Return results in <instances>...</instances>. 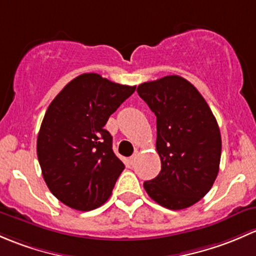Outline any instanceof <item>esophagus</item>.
Segmentation results:
<instances>
[{"label":"esophagus","instance_id":"esophagus-1","mask_svg":"<svg viewBox=\"0 0 256 256\" xmlns=\"http://www.w3.org/2000/svg\"><path fill=\"white\" fill-rule=\"evenodd\" d=\"M136 156H138V152H136V154H133L130 156V159H129V162H130V164H134V162H136Z\"/></svg>","mask_w":256,"mask_h":256}]
</instances>
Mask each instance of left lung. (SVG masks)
<instances>
[{
    "mask_svg": "<svg viewBox=\"0 0 256 256\" xmlns=\"http://www.w3.org/2000/svg\"><path fill=\"white\" fill-rule=\"evenodd\" d=\"M156 116V152L162 171L144 182L150 198L168 210H184L210 190L220 171L222 139L206 100L186 78L165 76L138 86Z\"/></svg>",
    "mask_w": 256,
    "mask_h": 256,
    "instance_id": "1",
    "label": "left lung"
}]
</instances>
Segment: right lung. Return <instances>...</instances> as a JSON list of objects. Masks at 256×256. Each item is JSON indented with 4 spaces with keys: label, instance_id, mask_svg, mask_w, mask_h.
Here are the masks:
<instances>
[{
    "label": "right lung",
    "instance_id": "obj_1",
    "mask_svg": "<svg viewBox=\"0 0 256 256\" xmlns=\"http://www.w3.org/2000/svg\"><path fill=\"white\" fill-rule=\"evenodd\" d=\"M134 91L136 86L82 74L49 104L36 154L46 186L64 204L91 210L110 198L124 164L113 152L104 126Z\"/></svg>",
    "mask_w": 256,
    "mask_h": 256
}]
</instances>
